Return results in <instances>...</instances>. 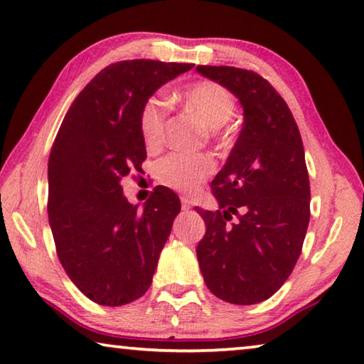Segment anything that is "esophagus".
<instances>
[{
	"mask_svg": "<svg viewBox=\"0 0 364 364\" xmlns=\"http://www.w3.org/2000/svg\"><path fill=\"white\" fill-rule=\"evenodd\" d=\"M181 201H182V208H183V210H190V208H192V205H193L192 200H190L188 196H182Z\"/></svg>",
	"mask_w": 364,
	"mask_h": 364,
	"instance_id": "1",
	"label": "esophagus"
}]
</instances>
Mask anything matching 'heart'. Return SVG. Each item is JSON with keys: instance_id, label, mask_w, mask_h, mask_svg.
<instances>
[{"instance_id": "b5f03b06", "label": "heart", "mask_w": 364, "mask_h": 364, "mask_svg": "<svg viewBox=\"0 0 364 364\" xmlns=\"http://www.w3.org/2000/svg\"><path fill=\"white\" fill-rule=\"evenodd\" d=\"M190 111L201 117L210 129L224 126L235 112V100L228 88L216 82H196L182 93ZM168 103L153 95L141 106L140 130L148 148H158L164 139ZM214 171V161L205 154L171 153L158 161L156 177L164 187L182 193H192Z\"/></svg>"}]
</instances>
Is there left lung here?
Here are the masks:
<instances>
[{
	"instance_id": "1",
	"label": "left lung",
	"mask_w": 364,
	"mask_h": 364,
	"mask_svg": "<svg viewBox=\"0 0 364 364\" xmlns=\"http://www.w3.org/2000/svg\"><path fill=\"white\" fill-rule=\"evenodd\" d=\"M196 70L243 108L240 135L211 182L219 210L195 208L206 224L196 256L211 294L255 305L282 287L301 253L311 198L305 150L287 103L259 74L230 65Z\"/></svg>"
}]
</instances>
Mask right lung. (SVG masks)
<instances>
[{"instance_id":"add662e5","label":"right lung","mask_w":364,"mask_h":364,"mask_svg":"<svg viewBox=\"0 0 364 364\" xmlns=\"http://www.w3.org/2000/svg\"><path fill=\"white\" fill-rule=\"evenodd\" d=\"M193 64L132 59L109 64L77 95L48 161V219L58 258L87 299L121 306L150 289L181 200L158 186L143 210L122 193L140 172L145 101Z\"/></svg>"}]
</instances>
